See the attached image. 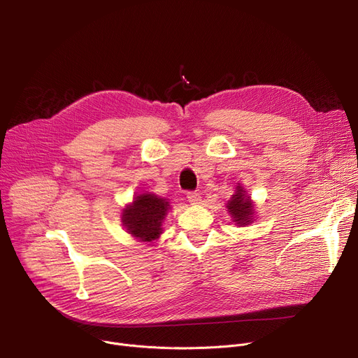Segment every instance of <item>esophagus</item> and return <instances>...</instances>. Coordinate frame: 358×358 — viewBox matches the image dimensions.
<instances>
[{
    "instance_id": "obj_1",
    "label": "esophagus",
    "mask_w": 358,
    "mask_h": 358,
    "mask_svg": "<svg viewBox=\"0 0 358 358\" xmlns=\"http://www.w3.org/2000/svg\"><path fill=\"white\" fill-rule=\"evenodd\" d=\"M187 199H189V201H190L192 204H200V203H201V197H200V194L196 193V192H190L189 194H187Z\"/></svg>"
}]
</instances>
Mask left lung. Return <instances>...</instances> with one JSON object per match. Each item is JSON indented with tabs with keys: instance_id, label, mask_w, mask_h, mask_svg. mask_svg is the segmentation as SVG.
<instances>
[{
	"instance_id": "obj_1",
	"label": "left lung",
	"mask_w": 358,
	"mask_h": 358,
	"mask_svg": "<svg viewBox=\"0 0 358 358\" xmlns=\"http://www.w3.org/2000/svg\"><path fill=\"white\" fill-rule=\"evenodd\" d=\"M227 209L232 216L234 222L239 224V227H245V224H250L254 220V204L247 192L241 187V184L236 187L235 194L228 201Z\"/></svg>"
}]
</instances>
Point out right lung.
Listing matches in <instances>:
<instances>
[{
    "label": "right lung",
    "instance_id": "right-lung-1",
    "mask_svg": "<svg viewBox=\"0 0 358 358\" xmlns=\"http://www.w3.org/2000/svg\"><path fill=\"white\" fill-rule=\"evenodd\" d=\"M169 209V201L152 193H143L134 199L122 213L126 231L142 242H152L162 234V222Z\"/></svg>",
    "mask_w": 358,
    "mask_h": 358
}]
</instances>
